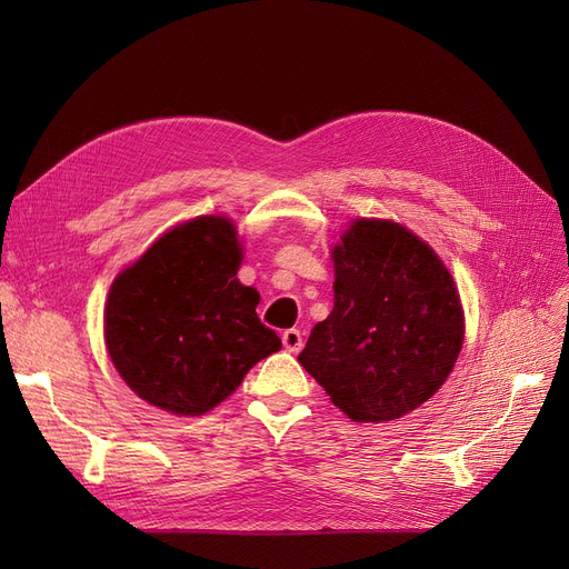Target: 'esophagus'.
Segmentation results:
<instances>
[{
  "label": "esophagus",
  "instance_id": "34e87169",
  "mask_svg": "<svg viewBox=\"0 0 569 569\" xmlns=\"http://www.w3.org/2000/svg\"><path fill=\"white\" fill-rule=\"evenodd\" d=\"M281 341H283V348L288 352H300L302 346H305V339H302V332L300 330H286L281 335Z\"/></svg>",
  "mask_w": 569,
  "mask_h": 569
}]
</instances>
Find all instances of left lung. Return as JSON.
Returning a JSON list of instances; mask_svg holds the SVG:
<instances>
[{
    "mask_svg": "<svg viewBox=\"0 0 569 569\" xmlns=\"http://www.w3.org/2000/svg\"><path fill=\"white\" fill-rule=\"evenodd\" d=\"M332 260L335 309L297 360L350 420H399L457 365L463 311L455 279L395 221L357 219Z\"/></svg>",
    "mask_w": 569,
    "mask_h": 569,
    "instance_id": "8db88e82",
    "label": "left lung"
}]
</instances>
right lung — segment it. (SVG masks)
<instances>
[{"label": "right lung", "instance_id": "1", "mask_svg": "<svg viewBox=\"0 0 569 569\" xmlns=\"http://www.w3.org/2000/svg\"><path fill=\"white\" fill-rule=\"evenodd\" d=\"M239 262L232 221L198 217L119 272L106 302V346L140 399L172 415H204L281 350L256 313L258 290L237 281Z\"/></svg>", "mask_w": 569, "mask_h": 569}]
</instances>
